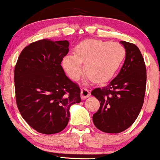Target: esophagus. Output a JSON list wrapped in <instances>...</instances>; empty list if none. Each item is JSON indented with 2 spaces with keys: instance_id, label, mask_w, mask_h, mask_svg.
<instances>
[{
  "instance_id": "1",
  "label": "esophagus",
  "mask_w": 160,
  "mask_h": 160,
  "mask_svg": "<svg viewBox=\"0 0 160 160\" xmlns=\"http://www.w3.org/2000/svg\"><path fill=\"white\" fill-rule=\"evenodd\" d=\"M90 96V92L87 88L86 87H83L81 89V92H80V96H81V99H87V97Z\"/></svg>"
}]
</instances>
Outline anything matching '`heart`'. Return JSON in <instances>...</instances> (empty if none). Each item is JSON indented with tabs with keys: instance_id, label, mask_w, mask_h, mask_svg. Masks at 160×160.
Here are the masks:
<instances>
[{
	"instance_id": "heart-1",
	"label": "heart",
	"mask_w": 160,
	"mask_h": 160,
	"mask_svg": "<svg viewBox=\"0 0 160 160\" xmlns=\"http://www.w3.org/2000/svg\"><path fill=\"white\" fill-rule=\"evenodd\" d=\"M125 57L124 47L117 42L87 39L75 48V55L64 58L63 65L72 80L81 76L84 64L86 74L96 83L108 81L115 76Z\"/></svg>"
}]
</instances>
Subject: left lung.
<instances>
[{
	"mask_svg": "<svg viewBox=\"0 0 160 160\" xmlns=\"http://www.w3.org/2000/svg\"><path fill=\"white\" fill-rule=\"evenodd\" d=\"M126 55L122 69L110 83L91 92L100 102L92 121L100 131L117 134L128 128L139 115L144 101L147 69L140 49L122 41Z\"/></svg>",
	"mask_w": 160,
	"mask_h": 160,
	"instance_id": "obj_1",
	"label": "left lung"
}]
</instances>
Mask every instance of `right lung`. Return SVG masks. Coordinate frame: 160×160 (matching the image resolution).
<instances>
[{
	"label": "right lung",
	"instance_id": "right-lung-1",
	"mask_svg": "<svg viewBox=\"0 0 160 160\" xmlns=\"http://www.w3.org/2000/svg\"><path fill=\"white\" fill-rule=\"evenodd\" d=\"M69 42L48 38L29 44L14 69L17 106L30 127L44 134L61 132L68 125L70 107L81 101L80 89L61 65Z\"/></svg>",
	"mask_w": 160,
	"mask_h": 160
}]
</instances>
